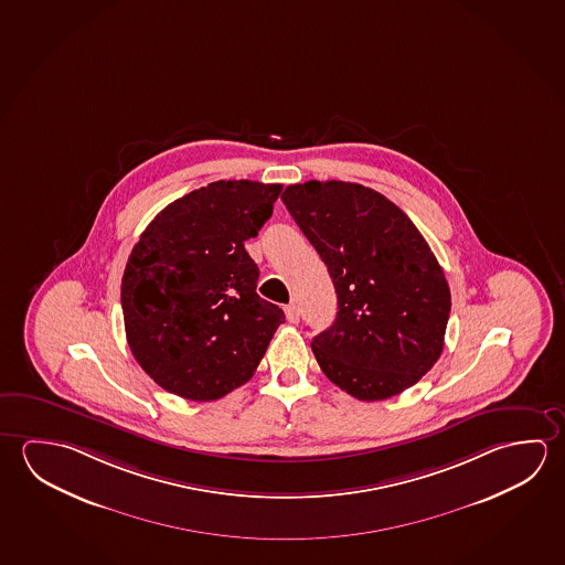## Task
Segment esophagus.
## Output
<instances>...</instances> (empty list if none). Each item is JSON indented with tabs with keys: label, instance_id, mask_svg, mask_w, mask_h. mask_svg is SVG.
Returning a JSON list of instances; mask_svg holds the SVG:
<instances>
[{
	"label": "esophagus",
	"instance_id": "34e87169",
	"mask_svg": "<svg viewBox=\"0 0 565 565\" xmlns=\"http://www.w3.org/2000/svg\"><path fill=\"white\" fill-rule=\"evenodd\" d=\"M286 315L289 323H297L299 321V306L297 303H289V306H286Z\"/></svg>",
	"mask_w": 565,
	"mask_h": 565
}]
</instances>
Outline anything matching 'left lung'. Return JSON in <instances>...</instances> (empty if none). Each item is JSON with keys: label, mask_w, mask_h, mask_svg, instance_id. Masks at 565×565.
<instances>
[{"label": "left lung", "mask_w": 565, "mask_h": 565, "mask_svg": "<svg viewBox=\"0 0 565 565\" xmlns=\"http://www.w3.org/2000/svg\"><path fill=\"white\" fill-rule=\"evenodd\" d=\"M281 201L321 256L337 317L311 349L324 376L362 402L414 386L444 351L451 294L407 214L344 181L286 186Z\"/></svg>", "instance_id": "obj_1"}]
</instances>
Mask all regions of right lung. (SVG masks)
Listing matches in <instances>:
<instances>
[{"instance_id":"right-lung-1","label":"right lung","mask_w":565,"mask_h":565,"mask_svg":"<svg viewBox=\"0 0 565 565\" xmlns=\"http://www.w3.org/2000/svg\"><path fill=\"white\" fill-rule=\"evenodd\" d=\"M281 185L214 181L177 199L141 232L121 278L131 354L161 388L211 402L246 384L286 315L256 294L244 242Z\"/></svg>"}]
</instances>
